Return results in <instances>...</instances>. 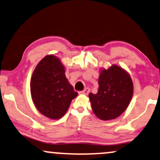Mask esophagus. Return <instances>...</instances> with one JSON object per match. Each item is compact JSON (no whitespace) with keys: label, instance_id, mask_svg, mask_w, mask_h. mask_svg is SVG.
Here are the masks:
<instances>
[{"label":"esophagus","instance_id":"1","mask_svg":"<svg viewBox=\"0 0 160 160\" xmlns=\"http://www.w3.org/2000/svg\"><path fill=\"white\" fill-rule=\"evenodd\" d=\"M90 92V88H86L85 89L82 90V91H80L79 92V94H84V95H88V93Z\"/></svg>","mask_w":160,"mask_h":160}]
</instances>
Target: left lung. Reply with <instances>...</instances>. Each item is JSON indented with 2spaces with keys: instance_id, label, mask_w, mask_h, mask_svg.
Segmentation results:
<instances>
[{
  "instance_id": "obj_1",
  "label": "left lung",
  "mask_w": 160,
  "mask_h": 160,
  "mask_svg": "<svg viewBox=\"0 0 160 160\" xmlns=\"http://www.w3.org/2000/svg\"><path fill=\"white\" fill-rule=\"evenodd\" d=\"M97 93L89 94L92 110L98 119H116L129 105L133 92V84L125 70L113 65L102 69L98 78Z\"/></svg>"
}]
</instances>
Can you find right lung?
I'll return each instance as SVG.
<instances>
[{
  "instance_id": "1",
  "label": "right lung",
  "mask_w": 160,
  "mask_h": 160,
  "mask_svg": "<svg viewBox=\"0 0 160 160\" xmlns=\"http://www.w3.org/2000/svg\"><path fill=\"white\" fill-rule=\"evenodd\" d=\"M30 91L35 108L52 119L62 118L78 96L66 78L64 67L54 55L45 56L36 66Z\"/></svg>"
}]
</instances>
